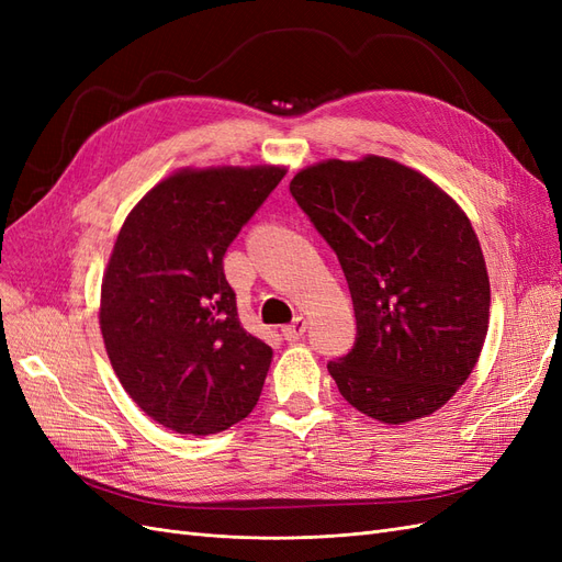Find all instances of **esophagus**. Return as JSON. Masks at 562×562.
Segmentation results:
<instances>
[{
    "instance_id": "obj_1",
    "label": "esophagus",
    "mask_w": 562,
    "mask_h": 562,
    "mask_svg": "<svg viewBox=\"0 0 562 562\" xmlns=\"http://www.w3.org/2000/svg\"><path fill=\"white\" fill-rule=\"evenodd\" d=\"M304 333H307V318L304 316H297L291 326L281 328V335L283 339H288V342H295V339H300Z\"/></svg>"
}]
</instances>
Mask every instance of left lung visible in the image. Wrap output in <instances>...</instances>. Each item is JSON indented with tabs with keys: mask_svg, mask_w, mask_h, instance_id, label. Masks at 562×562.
Masks as SVG:
<instances>
[{
	"mask_svg": "<svg viewBox=\"0 0 562 562\" xmlns=\"http://www.w3.org/2000/svg\"><path fill=\"white\" fill-rule=\"evenodd\" d=\"M291 194L349 283L356 342L328 363L339 394L384 424L436 413L471 375L490 323L467 213L427 176L375 155L302 168Z\"/></svg>",
	"mask_w": 562,
	"mask_h": 562,
	"instance_id": "8db88e82",
	"label": "left lung"
}]
</instances>
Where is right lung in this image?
<instances>
[{
  "mask_svg": "<svg viewBox=\"0 0 562 562\" xmlns=\"http://www.w3.org/2000/svg\"><path fill=\"white\" fill-rule=\"evenodd\" d=\"M283 166L182 168L135 203L100 291L110 363L140 411L209 436L248 417L271 347L244 330L223 258Z\"/></svg>",
  "mask_w": 562,
  "mask_h": 562,
  "instance_id": "add662e5",
  "label": "right lung"
}]
</instances>
